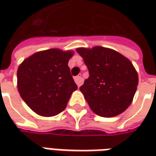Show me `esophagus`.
Returning a JSON list of instances; mask_svg holds the SVG:
<instances>
[{
  "label": "esophagus",
  "instance_id": "1",
  "mask_svg": "<svg viewBox=\"0 0 156 156\" xmlns=\"http://www.w3.org/2000/svg\"><path fill=\"white\" fill-rule=\"evenodd\" d=\"M74 81H75V83H77V85H78V87H79V86H81V85L83 84V79L82 78L81 75H79V76H77V77H75Z\"/></svg>",
  "mask_w": 156,
  "mask_h": 156
}]
</instances>
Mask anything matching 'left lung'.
Instances as JSON below:
<instances>
[{"label":"left lung","mask_w":156,"mask_h":156,"mask_svg":"<svg viewBox=\"0 0 156 156\" xmlns=\"http://www.w3.org/2000/svg\"><path fill=\"white\" fill-rule=\"evenodd\" d=\"M76 51L89 72L79 89L92 111L105 118L125 111L133 101L139 83L132 62L119 52L99 46L78 48Z\"/></svg>","instance_id":"obj_1"}]
</instances>
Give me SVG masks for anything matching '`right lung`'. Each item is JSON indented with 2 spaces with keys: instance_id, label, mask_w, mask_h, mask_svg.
<instances>
[{
  "instance_id": "1",
  "label": "right lung",
  "mask_w": 156,
  "mask_h": 156,
  "mask_svg": "<svg viewBox=\"0 0 156 156\" xmlns=\"http://www.w3.org/2000/svg\"><path fill=\"white\" fill-rule=\"evenodd\" d=\"M73 51L51 48L26 58L17 69V88L36 114L51 117L63 111L78 86L68 67Z\"/></svg>"
}]
</instances>
